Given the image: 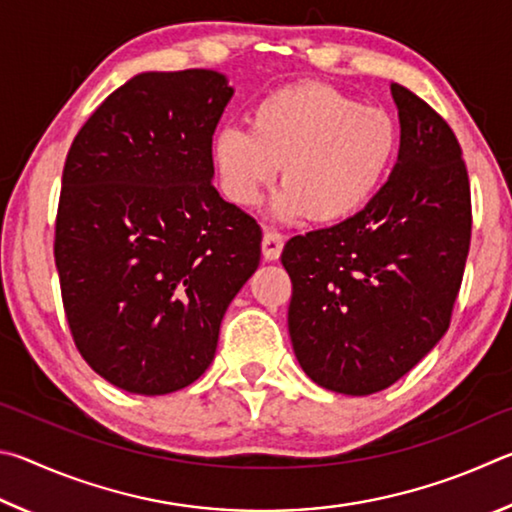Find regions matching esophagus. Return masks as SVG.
Listing matches in <instances>:
<instances>
[{"label":"esophagus","instance_id":"1","mask_svg":"<svg viewBox=\"0 0 512 512\" xmlns=\"http://www.w3.org/2000/svg\"><path fill=\"white\" fill-rule=\"evenodd\" d=\"M283 245H285V240H283L281 233L265 231L263 245H261L265 261H279V256H281V251H283Z\"/></svg>","mask_w":512,"mask_h":512}]
</instances>
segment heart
I'll use <instances>...</instances> for the list:
<instances>
[{"label": "heart", "instance_id": "1", "mask_svg": "<svg viewBox=\"0 0 512 512\" xmlns=\"http://www.w3.org/2000/svg\"><path fill=\"white\" fill-rule=\"evenodd\" d=\"M398 125L380 107L321 83L274 89L249 110V128L231 125L213 137L211 157L233 204L254 206L276 175L279 220L312 215L321 224L353 218L396 161Z\"/></svg>", "mask_w": 512, "mask_h": 512}]
</instances>
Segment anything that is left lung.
<instances>
[{
	"mask_svg": "<svg viewBox=\"0 0 512 512\" xmlns=\"http://www.w3.org/2000/svg\"><path fill=\"white\" fill-rule=\"evenodd\" d=\"M400 150L353 218L294 236L288 330L308 378L344 396L391 387L441 342L470 249L461 146L423 98L391 83Z\"/></svg>",
	"mask_w": 512,
	"mask_h": 512,
	"instance_id": "8db88e82",
	"label": "left lung"
}]
</instances>
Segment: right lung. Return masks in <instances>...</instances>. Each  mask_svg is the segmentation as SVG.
Here are the masks:
<instances>
[{"mask_svg": "<svg viewBox=\"0 0 512 512\" xmlns=\"http://www.w3.org/2000/svg\"><path fill=\"white\" fill-rule=\"evenodd\" d=\"M220 71H141L96 107L62 170L56 267L80 355L114 387L193 384L261 263L254 218L215 191Z\"/></svg>", "mask_w": 512, "mask_h": 512, "instance_id": "right-lung-1", "label": "right lung"}]
</instances>
